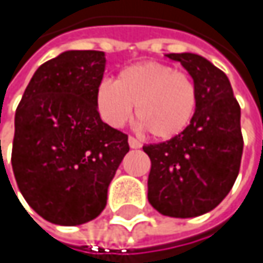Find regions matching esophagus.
<instances>
[{
  "instance_id": "esophagus-1",
  "label": "esophagus",
  "mask_w": 263,
  "mask_h": 263,
  "mask_svg": "<svg viewBox=\"0 0 263 263\" xmlns=\"http://www.w3.org/2000/svg\"><path fill=\"white\" fill-rule=\"evenodd\" d=\"M128 143H129V147H132V149H140L141 147V143L137 138H134V137L128 138Z\"/></svg>"
}]
</instances>
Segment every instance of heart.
Listing matches in <instances>:
<instances>
[{"instance_id":"heart-1","label":"heart","mask_w":263,"mask_h":263,"mask_svg":"<svg viewBox=\"0 0 263 263\" xmlns=\"http://www.w3.org/2000/svg\"><path fill=\"white\" fill-rule=\"evenodd\" d=\"M198 103L195 79L161 62H138L122 70L114 82L103 80L96 91L100 117L112 128L132 116L157 140H171L187 129Z\"/></svg>"}]
</instances>
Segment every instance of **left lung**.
<instances>
[{
	"label": "left lung",
	"instance_id": "1",
	"mask_svg": "<svg viewBox=\"0 0 263 263\" xmlns=\"http://www.w3.org/2000/svg\"><path fill=\"white\" fill-rule=\"evenodd\" d=\"M196 82L193 120L180 135L143 146L151 158L147 199L164 216L195 218L213 210L236 181L243 138L230 80L205 58L169 53Z\"/></svg>",
	"mask_w": 263,
	"mask_h": 263
}]
</instances>
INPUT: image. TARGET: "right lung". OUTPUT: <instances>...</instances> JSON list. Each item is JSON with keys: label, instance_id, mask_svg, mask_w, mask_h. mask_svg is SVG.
Instances as JSON below:
<instances>
[{"label": "right lung", "instance_id": "obj_1", "mask_svg": "<svg viewBox=\"0 0 263 263\" xmlns=\"http://www.w3.org/2000/svg\"><path fill=\"white\" fill-rule=\"evenodd\" d=\"M105 64L103 51H64L36 70L16 108L15 180L28 205L58 226H80L102 213L129 151L128 135L97 111Z\"/></svg>", "mask_w": 263, "mask_h": 263}]
</instances>
